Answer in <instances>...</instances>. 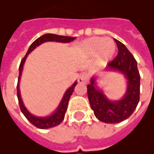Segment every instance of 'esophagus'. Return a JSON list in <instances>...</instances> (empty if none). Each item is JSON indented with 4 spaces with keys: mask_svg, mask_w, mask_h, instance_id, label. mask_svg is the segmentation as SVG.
Wrapping results in <instances>:
<instances>
[{
    "mask_svg": "<svg viewBox=\"0 0 154 154\" xmlns=\"http://www.w3.org/2000/svg\"><path fill=\"white\" fill-rule=\"evenodd\" d=\"M89 82V75L87 73H82L78 77V82L79 83H87Z\"/></svg>",
    "mask_w": 154,
    "mask_h": 154,
    "instance_id": "34e87169",
    "label": "esophagus"
}]
</instances>
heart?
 I'll return each instance as SVG.
<instances>
[{"label":"heart","mask_w":154,"mask_h":154,"mask_svg":"<svg viewBox=\"0 0 154 154\" xmlns=\"http://www.w3.org/2000/svg\"><path fill=\"white\" fill-rule=\"evenodd\" d=\"M81 49L87 57H95L96 62L98 65H104L113 57L116 45L111 38L94 37L85 40L81 44Z\"/></svg>","instance_id":"1"}]
</instances>
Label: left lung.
I'll return each mask as SVG.
<instances>
[{"instance_id": "left-lung-1", "label": "left lung", "mask_w": 154, "mask_h": 154, "mask_svg": "<svg viewBox=\"0 0 154 154\" xmlns=\"http://www.w3.org/2000/svg\"><path fill=\"white\" fill-rule=\"evenodd\" d=\"M118 54L108 64L105 71H117L127 80L126 91L118 101H111L96 83V77H91L87 85L88 98L96 117L105 123L115 124L129 118L134 112L140 99V74L137 60L122 42L114 39Z\"/></svg>"}]
</instances>
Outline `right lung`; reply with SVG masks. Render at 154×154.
Returning a JSON list of instances; mask_svg holds the SVG:
<instances>
[{
  "label": "right lung",
  "instance_id": "1",
  "mask_svg": "<svg viewBox=\"0 0 154 154\" xmlns=\"http://www.w3.org/2000/svg\"><path fill=\"white\" fill-rule=\"evenodd\" d=\"M76 39V37H66V36H60V35L57 34H52V33H46V34L42 35V37H40L39 38H37L36 41L32 42V45H30L28 52L26 53V55L25 56V57L23 58L21 61H20V66H19V77H18V82L17 86V98L18 101H19V105H20V110L25 117L32 123L34 126L37 127L38 129H49V128H52V127H55L58 125H60L62 121L65 118V112L67 110L68 104H69V101L71 95H72V92L74 90L75 86L77 85V82H76L72 85V86L69 87V89L65 91L64 96H63L61 101H60V104L58 105V107L57 108V109L49 116H46V117H37L32 115V113H30L26 107L23 103L22 99H21V96H20V88H19V85H20V77H21V73H22L23 66L25 62V60L27 58L28 55L29 54L32 50H34L37 46H39L40 45H42V43L47 42H60V43H69L70 42H72L73 40Z\"/></svg>",
  "mask_w": 154,
  "mask_h": 154
}]
</instances>
